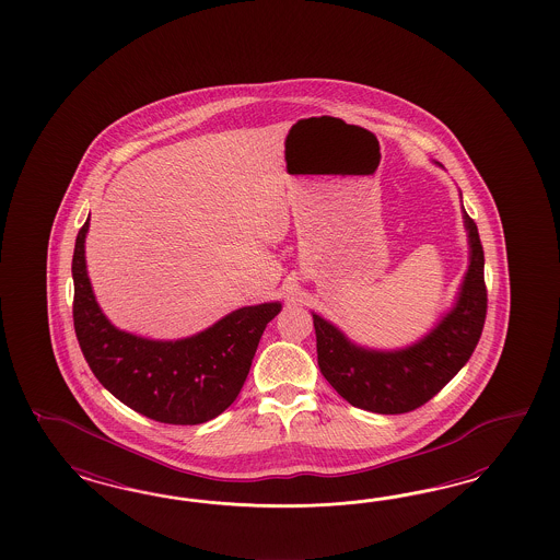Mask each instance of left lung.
<instances>
[{
	"label": "left lung",
	"instance_id": "left-lung-1",
	"mask_svg": "<svg viewBox=\"0 0 560 560\" xmlns=\"http://www.w3.org/2000/svg\"><path fill=\"white\" fill-rule=\"evenodd\" d=\"M462 220L468 236V269L452 307L421 339L407 347L373 349L312 312L320 372L349 405L380 415L415 410L431 400L475 353L487 316L485 253L464 205Z\"/></svg>",
	"mask_w": 560,
	"mask_h": 560
}]
</instances>
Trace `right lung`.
Instances as JSON below:
<instances>
[{"instance_id": "obj_1", "label": "right lung", "mask_w": 560, "mask_h": 560, "mask_svg": "<svg viewBox=\"0 0 560 560\" xmlns=\"http://www.w3.org/2000/svg\"><path fill=\"white\" fill-rule=\"evenodd\" d=\"M85 220L75 237L73 326L90 370L122 405L168 424L215 419L236 400L258 340L281 302L244 305L185 339L160 340L120 330L96 302L85 267Z\"/></svg>"}]
</instances>
